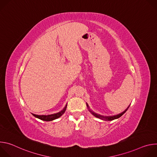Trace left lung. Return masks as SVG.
<instances>
[{"label": "left lung", "instance_id": "left-lung-1", "mask_svg": "<svg viewBox=\"0 0 157 157\" xmlns=\"http://www.w3.org/2000/svg\"><path fill=\"white\" fill-rule=\"evenodd\" d=\"M86 105H87V107H88L89 111L90 112V113H91L93 116H94L96 117H98V118H99V119H100L104 120V121H113V120H114V119H116L119 118L120 117H121V116L125 113V112L127 110V109H128V107H129V106H130V105H129L124 112H122V113L119 114H117V115L112 116H101V115H100V114H98L94 113V112H93V110H91L90 109H89V105H88V104H87V103H86Z\"/></svg>", "mask_w": 157, "mask_h": 157}]
</instances>
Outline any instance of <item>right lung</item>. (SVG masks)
<instances>
[{
  "label": "right lung",
  "mask_w": 157,
  "mask_h": 157,
  "mask_svg": "<svg viewBox=\"0 0 157 157\" xmlns=\"http://www.w3.org/2000/svg\"><path fill=\"white\" fill-rule=\"evenodd\" d=\"M66 107H67V104L66 105L64 108L62 110L59 112V113H56V114H51V115H47V116L41 115V116H40V115H36V114H32V115L33 116H35V117L40 119V120L44 121H53V120L59 118V117H61L64 113V112L66 109Z\"/></svg>",
  "instance_id": "right-lung-1"
}]
</instances>
